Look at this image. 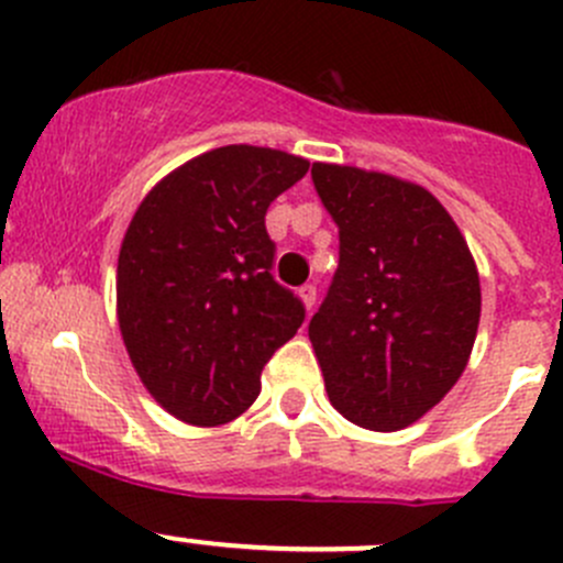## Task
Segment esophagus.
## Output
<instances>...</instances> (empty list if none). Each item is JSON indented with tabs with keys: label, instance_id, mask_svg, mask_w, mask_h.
Segmentation results:
<instances>
[{
	"label": "esophagus",
	"instance_id": "esophagus-1",
	"mask_svg": "<svg viewBox=\"0 0 563 563\" xmlns=\"http://www.w3.org/2000/svg\"><path fill=\"white\" fill-rule=\"evenodd\" d=\"M299 297H302L305 308L313 310V305H316V286H313V283H305V286L299 288Z\"/></svg>",
	"mask_w": 563,
	"mask_h": 563
}]
</instances>
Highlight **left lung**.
<instances>
[{"label":"left lung","instance_id":"obj_1","mask_svg":"<svg viewBox=\"0 0 563 563\" xmlns=\"http://www.w3.org/2000/svg\"><path fill=\"white\" fill-rule=\"evenodd\" d=\"M340 234V261L310 318L332 406L367 430L408 428L468 365L482 294L463 234L413 181L313 163Z\"/></svg>","mask_w":563,"mask_h":563}]
</instances>
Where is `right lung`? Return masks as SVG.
<instances>
[{"instance_id": "add662e5", "label": "right lung", "mask_w": 563, "mask_h": 563, "mask_svg": "<svg viewBox=\"0 0 563 563\" xmlns=\"http://www.w3.org/2000/svg\"><path fill=\"white\" fill-rule=\"evenodd\" d=\"M308 168L280 150L220 146L157 181L130 220L119 329L144 387L181 422L245 413L264 365L302 327V299L272 277L264 218Z\"/></svg>"}]
</instances>
